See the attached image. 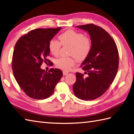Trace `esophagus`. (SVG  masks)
Segmentation results:
<instances>
[{
  "instance_id": "34e87169",
  "label": "esophagus",
  "mask_w": 134,
  "mask_h": 134,
  "mask_svg": "<svg viewBox=\"0 0 134 134\" xmlns=\"http://www.w3.org/2000/svg\"><path fill=\"white\" fill-rule=\"evenodd\" d=\"M68 74V71H63V75H67Z\"/></svg>"
}]
</instances>
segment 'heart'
<instances>
[{
	"instance_id": "obj_1",
	"label": "heart",
	"mask_w": 134,
	"mask_h": 134,
	"mask_svg": "<svg viewBox=\"0 0 134 134\" xmlns=\"http://www.w3.org/2000/svg\"><path fill=\"white\" fill-rule=\"evenodd\" d=\"M60 42L52 39L48 43V48L54 56L58 55L61 47L64 46L71 47L70 55L73 56L77 60L83 61L88 57L91 49V41L89 38L83 34L72 30H68L59 36ZM75 64L74 58H60L56 61L57 67L67 71Z\"/></svg>"
}]
</instances>
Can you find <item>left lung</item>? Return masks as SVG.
Instances as JSON below:
<instances>
[{"label": "left lung", "instance_id": "8db88e82", "mask_svg": "<svg viewBox=\"0 0 134 134\" xmlns=\"http://www.w3.org/2000/svg\"><path fill=\"white\" fill-rule=\"evenodd\" d=\"M76 27L88 32L91 49L80 67L88 75L76 73L73 85L75 96L83 100H94L102 95L113 82L118 72L119 55L114 40L102 28L89 24Z\"/></svg>", "mask_w": 134, "mask_h": 134}]
</instances>
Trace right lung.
Returning <instances> with one entry per match:
<instances>
[{
  "instance_id": "add662e5",
  "label": "right lung",
  "mask_w": 134,
  "mask_h": 134,
  "mask_svg": "<svg viewBox=\"0 0 134 134\" xmlns=\"http://www.w3.org/2000/svg\"><path fill=\"white\" fill-rule=\"evenodd\" d=\"M61 29L33 30L21 36L15 44L12 61L13 74L19 86L30 98L49 97L63 75L58 68L45 72L40 68L43 62L49 63L47 59L50 53L48 43Z\"/></svg>"
}]
</instances>
